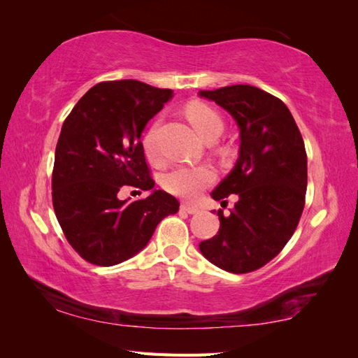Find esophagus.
Wrapping results in <instances>:
<instances>
[{"label": "esophagus", "mask_w": 358, "mask_h": 358, "mask_svg": "<svg viewBox=\"0 0 358 358\" xmlns=\"http://www.w3.org/2000/svg\"><path fill=\"white\" fill-rule=\"evenodd\" d=\"M181 210H185V212H187V214H191V215L199 214V212H200L199 208L194 206V204H189V203L181 204Z\"/></svg>", "instance_id": "1"}]
</instances>
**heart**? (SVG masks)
<instances>
[{
  "label": "heart",
  "instance_id": "obj_1",
  "mask_svg": "<svg viewBox=\"0 0 358 358\" xmlns=\"http://www.w3.org/2000/svg\"><path fill=\"white\" fill-rule=\"evenodd\" d=\"M186 115L204 141L218 138L224 129L223 118L220 117V113L203 103L189 104ZM157 136L158 123L149 129L143 141L146 155L152 162H159V158H162ZM214 180L215 172L210 166H180L166 175L164 187L173 195L192 200L200 195L203 189L214 183Z\"/></svg>",
  "mask_w": 358,
  "mask_h": 358
}]
</instances>
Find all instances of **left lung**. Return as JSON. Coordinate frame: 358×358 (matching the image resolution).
Returning <instances> with one entry per match:
<instances>
[{
  "mask_svg": "<svg viewBox=\"0 0 358 358\" xmlns=\"http://www.w3.org/2000/svg\"><path fill=\"white\" fill-rule=\"evenodd\" d=\"M235 120L240 131L237 163L210 196L226 204L237 195L231 215L218 210L215 237L200 243L217 268L246 273L277 257L300 222L308 186L305 143L286 104L264 90L237 85L200 90Z\"/></svg>",
  "mask_w": 358,
  "mask_h": 358,
  "instance_id": "1",
  "label": "left lung"
}]
</instances>
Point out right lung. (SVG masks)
I'll use <instances>...</instances> for the list:
<instances>
[{"label":"right lung","instance_id":"right-lung-1","mask_svg":"<svg viewBox=\"0 0 358 358\" xmlns=\"http://www.w3.org/2000/svg\"><path fill=\"white\" fill-rule=\"evenodd\" d=\"M171 89L136 80L89 89L66 118L52 175L53 209L67 241L86 262L123 263L148 246L158 223L177 214L178 200L154 180L144 158V127L172 100ZM123 185L146 199L120 201Z\"/></svg>","mask_w":358,"mask_h":358}]
</instances>
